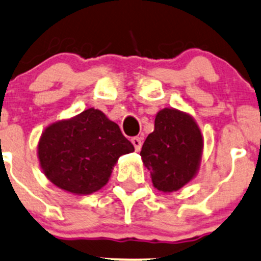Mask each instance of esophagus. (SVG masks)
I'll list each match as a JSON object with an SVG mask.
<instances>
[{
    "label": "esophagus",
    "instance_id": "34e87169",
    "mask_svg": "<svg viewBox=\"0 0 261 261\" xmlns=\"http://www.w3.org/2000/svg\"><path fill=\"white\" fill-rule=\"evenodd\" d=\"M131 142H133V145H134V147H135L136 151H140V149H141V145H142L141 138H139V136H136V138H133V139H131Z\"/></svg>",
    "mask_w": 261,
    "mask_h": 261
}]
</instances>
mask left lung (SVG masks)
I'll list each match as a JSON object with an SVG mask.
<instances>
[{"instance_id":"8db88e82","label":"left lung","mask_w":261,"mask_h":261,"mask_svg":"<svg viewBox=\"0 0 261 261\" xmlns=\"http://www.w3.org/2000/svg\"><path fill=\"white\" fill-rule=\"evenodd\" d=\"M202 149L204 139L194 117L165 108L156 114L155 128L145 140L140 156L150 170L153 188L172 193L196 176Z\"/></svg>"}]
</instances>
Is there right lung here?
<instances>
[{
  "instance_id": "add662e5",
  "label": "right lung",
  "mask_w": 261,
  "mask_h": 261,
  "mask_svg": "<svg viewBox=\"0 0 261 261\" xmlns=\"http://www.w3.org/2000/svg\"><path fill=\"white\" fill-rule=\"evenodd\" d=\"M134 150L116 122L90 108L50 123L38 140L37 158L55 186L75 195H90L108 184L120 156Z\"/></svg>"
}]
</instances>
